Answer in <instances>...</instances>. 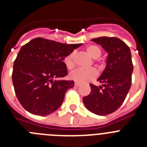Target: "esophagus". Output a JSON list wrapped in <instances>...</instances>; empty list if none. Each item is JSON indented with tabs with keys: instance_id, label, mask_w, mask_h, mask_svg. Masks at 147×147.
<instances>
[{
	"instance_id": "34e87169",
	"label": "esophagus",
	"mask_w": 147,
	"mask_h": 147,
	"mask_svg": "<svg viewBox=\"0 0 147 147\" xmlns=\"http://www.w3.org/2000/svg\"><path fill=\"white\" fill-rule=\"evenodd\" d=\"M80 84L79 82H75V86H76V87H80Z\"/></svg>"
}]
</instances>
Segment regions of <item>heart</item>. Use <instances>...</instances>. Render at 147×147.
<instances>
[{
    "instance_id": "heart-1",
    "label": "heart",
    "mask_w": 147,
    "mask_h": 147,
    "mask_svg": "<svg viewBox=\"0 0 147 147\" xmlns=\"http://www.w3.org/2000/svg\"><path fill=\"white\" fill-rule=\"evenodd\" d=\"M85 51L87 54L92 58V59H97L102 54V49L97 45H88L85 48ZM75 53L71 52L65 56L63 59L65 65L68 69H72L75 65ZM97 76V71L94 68H89V69H82V68H77V69L73 71L70 73L69 77L74 81L76 82L84 83L86 82L93 80Z\"/></svg>"
}]
</instances>
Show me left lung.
I'll list each match as a JSON object with an SVG mask.
<instances>
[{
  "mask_svg": "<svg viewBox=\"0 0 147 147\" xmlns=\"http://www.w3.org/2000/svg\"><path fill=\"white\" fill-rule=\"evenodd\" d=\"M108 53L106 67L98 81V87L90 84L91 92L83 97L88 110L98 115H106L117 110L124 102L132 83L133 65L130 49L117 37H102L92 39Z\"/></svg>",
  "mask_w": 147,
  "mask_h": 147,
  "instance_id": "1",
  "label": "left lung"
}]
</instances>
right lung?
Listing matches in <instances>:
<instances>
[{"label":"right lung","instance_id":"1","mask_svg":"<svg viewBox=\"0 0 147 147\" xmlns=\"http://www.w3.org/2000/svg\"><path fill=\"white\" fill-rule=\"evenodd\" d=\"M37 37L23 45L14 62L12 82L18 101L28 112L52 113L62 105L74 82L59 80L67 76L65 57L80 46Z\"/></svg>","mask_w":147,"mask_h":147}]
</instances>
